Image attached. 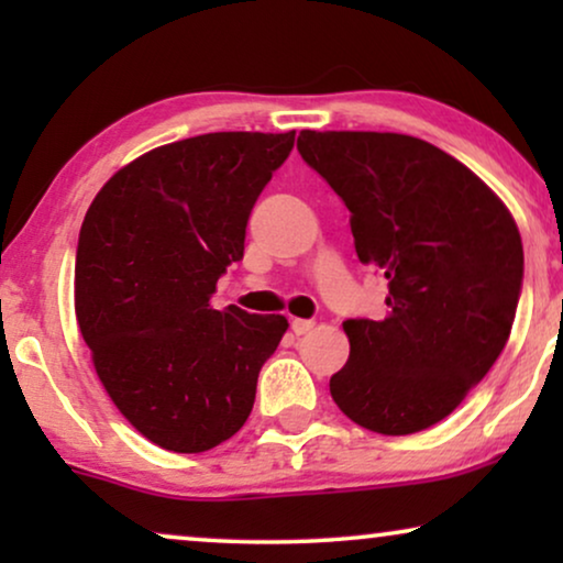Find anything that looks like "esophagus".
<instances>
[{"mask_svg": "<svg viewBox=\"0 0 563 563\" xmlns=\"http://www.w3.org/2000/svg\"><path fill=\"white\" fill-rule=\"evenodd\" d=\"M312 328H314V320H302V318H295V320H291V330H295V335H305V333H310Z\"/></svg>", "mask_w": 563, "mask_h": 563, "instance_id": "obj_1", "label": "esophagus"}]
</instances>
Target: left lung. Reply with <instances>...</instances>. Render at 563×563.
Listing matches in <instances>:
<instances>
[{
  "label": "left lung",
  "instance_id": "8db88e82",
  "mask_svg": "<svg viewBox=\"0 0 563 563\" xmlns=\"http://www.w3.org/2000/svg\"><path fill=\"white\" fill-rule=\"evenodd\" d=\"M297 151L351 212L361 264L389 282L387 318L343 322L330 395L356 426L410 435L461 405L503 353L522 289L512 214L420 137L302 130Z\"/></svg>",
  "mask_w": 563,
  "mask_h": 563
}]
</instances>
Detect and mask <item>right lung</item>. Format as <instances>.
Instances as JSON below:
<instances>
[{
  "instance_id": "add662e5",
  "label": "right lung",
  "mask_w": 563,
  "mask_h": 563,
  "mask_svg": "<svg viewBox=\"0 0 563 563\" xmlns=\"http://www.w3.org/2000/svg\"><path fill=\"white\" fill-rule=\"evenodd\" d=\"M291 148L295 130L161 145L120 168L84 218L76 320L107 395L161 449L202 453L235 435L289 328L210 299Z\"/></svg>"
}]
</instances>
